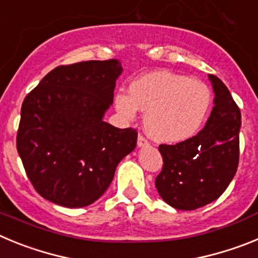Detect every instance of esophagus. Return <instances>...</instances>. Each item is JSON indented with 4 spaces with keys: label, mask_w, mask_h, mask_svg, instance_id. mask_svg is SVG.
Wrapping results in <instances>:
<instances>
[{
    "label": "esophagus",
    "mask_w": 258,
    "mask_h": 258,
    "mask_svg": "<svg viewBox=\"0 0 258 258\" xmlns=\"http://www.w3.org/2000/svg\"><path fill=\"white\" fill-rule=\"evenodd\" d=\"M137 143H138V147H145V146H149V141L146 140L145 137L143 136H138V141H137Z\"/></svg>",
    "instance_id": "1"
}]
</instances>
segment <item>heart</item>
<instances>
[{
  "instance_id": "obj_1",
  "label": "heart",
  "mask_w": 258,
  "mask_h": 258,
  "mask_svg": "<svg viewBox=\"0 0 258 258\" xmlns=\"http://www.w3.org/2000/svg\"><path fill=\"white\" fill-rule=\"evenodd\" d=\"M117 112L126 120L136 118L138 109L145 115V129L155 141L179 143L199 131L212 103L208 86L198 80L156 71L134 80L129 94L116 93Z\"/></svg>"
}]
</instances>
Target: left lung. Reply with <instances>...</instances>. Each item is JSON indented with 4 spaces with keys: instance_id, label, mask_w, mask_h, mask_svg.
<instances>
[{
    "instance_id": "obj_1",
    "label": "left lung",
    "mask_w": 258,
    "mask_h": 258,
    "mask_svg": "<svg viewBox=\"0 0 258 258\" xmlns=\"http://www.w3.org/2000/svg\"><path fill=\"white\" fill-rule=\"evenodd\" d=\"M209 80L216 97L203 131L177 145L159 146L164 164L155 186L164 202L181 211L218 199L238 169L240 109L217 76Z\"/></svg>"
}]
</instances>
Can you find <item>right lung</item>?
Wrapping results in <instances>:
<instances>
[{
    "label": "right lung",
    "instance_id": "add662e5",
    "mask_svg": "<svg viewBox=\"0 0 258 258\" xmlns=\"http://www.w3.org/2000/svg\"><path fill=\"white\" fill-rule=\"evenodd\" d=\"M121 72L117 59L59 66L24 98L17 150L35 190L49 202L90 206L136 149V129L103 121Z\"/></svg>",
    "mask_w": 258,
    "mask_h": 258
}]
</instances>
